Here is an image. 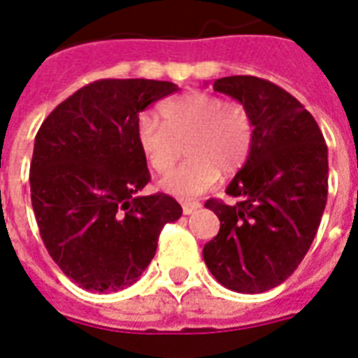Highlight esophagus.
I'll use <instances>...</instances> for the list:
<instances>
[{
	"instance_id": "esophagus-1",
	"label": "esophagus",
	"mask_w": 358,
	"mask_h": 358,
	"mask_svg": "<svg viewBox=\"0 0 358 358\" xmlns=\"http://www.w3.org/2000/svg\"><path fill=\"white\" fill-rule=\"evenodd\" d=\"M181 205H182V213H185V214L196 213L197 208L201 207V203H199V201H182Z\"/></svg>"
}]
</instances>
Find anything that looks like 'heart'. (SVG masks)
Wrapping results in <instances>:
<instances>
[{
  "instance_id": "b5f03b06",
  "label": "heart",
  "mask_w": 358,
  "mask_h": 358,
  "mask_svg": "<svg viewBox=\"0 0 358 358\" xmlns=\"http://www.w3.org/2000/svg\"><path fill=\"white\" fill-rule=\"evenodd\" d=\"M161 116H140L136 144L151 170L164 173L187 142L191 159L161 179V188L171 196H199L218 181L220 171L233 176L250 157L255 127L242 103L192 90L166 101Z\"/></svg>"
}]
</instances>
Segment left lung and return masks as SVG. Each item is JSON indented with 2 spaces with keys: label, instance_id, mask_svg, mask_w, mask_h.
Returning a JSON list of instances; mask_svg holds the SVG:
<instances>
[{
  "label": "left lung",
  "instance_id": "left-lung-1",
  "mask_svg": "<svg viewBox=\"0 0 358 358\" xmlns=\"http://www.w3.org/2000/svg\"><path fill=\"white\" fill-rule=\"evenodd\" d=\"M244 105L253 148L225 192L236 205L208 199L220 233L203 248L216 281L242 294L279 287L307 255L327 203V145L316 120L294 96L253 76L214 81Z\"/></svg>",
  "mask_w": 358,
  "mask_h": 358
}]
</instances>
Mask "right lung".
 Segmentation results:
<instances>
[{"mask_svg": "<svg viewBox=\"0 0 358 358\" xmlns=\"http://www.w3.org/2000/svg\"><path fill=\"white\" fill-rule=\"evenodd\" d=\"M176 90L168 81L101 79L64 99L36 133L34 218L51 259L85 290L118 292L138 281L162 227L181 218L168 194L138 196L150 181L138 116Z\"/></svg>", "mask_w": 358, "mask_h": 358, "instance_id": "obj_1", "label": "right lung"}]
</instances>
